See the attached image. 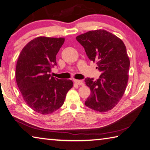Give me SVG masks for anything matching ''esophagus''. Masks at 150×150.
I'll use <instances>...</instances> for the list:
<instances>
[{"label":"esophagus","instance_id":"esophagus-1","mask_svg":"<svg viewBox=\"0 0 150 150\" xmlns=\"http://www.w3.org/2000/svg\"><path fill=\"white\" fill-rule=\"evenodd\" d=\"M74 82L76 84L79 85H84V83L81 80H78V79H74Z\"/></svg>","mask_w":150,"mask_h":150}]
</instances>
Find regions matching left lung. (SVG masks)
<instances>
[{"mask_svg":"<svg viewBox=\"0 0 150 150\" xmlns=\"http://www.w3.org/2000/svg\"><path fill=\"white\" fill-rule=\"evenodd\" d=\"M87 57L96 62L99 78L85 79L91 94L85 101L88 108L99 112L112 109L125 92L130 66L126 48L120 39L105 30L89 31L76 37Z\"/></svg>","mask_w":150,"mask_h":150,"instance_id":"obj_1","label":"left lung"}]
</instances>
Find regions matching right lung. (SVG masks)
Here are the masks:
<instances>
[{
	"label": "right lung",
	"mask_w": 150,
	"mask_h": 150,
	"mask_svg": "<svg viewBox=\"0 0 150 150\" xmlns=\"http://www.w3.org/2000/svg\"><path fill=\"white\" fill-rule=\"evenodd\" d=\"M64 38L38 37L30 41L18 58L15 78L23 98L30 108L42 115L50 114L62 107L72 80L50 75L57 65L56 55Z\"/></svg>",
	"instance_id": "right-lung-1"
}]
</instances>
